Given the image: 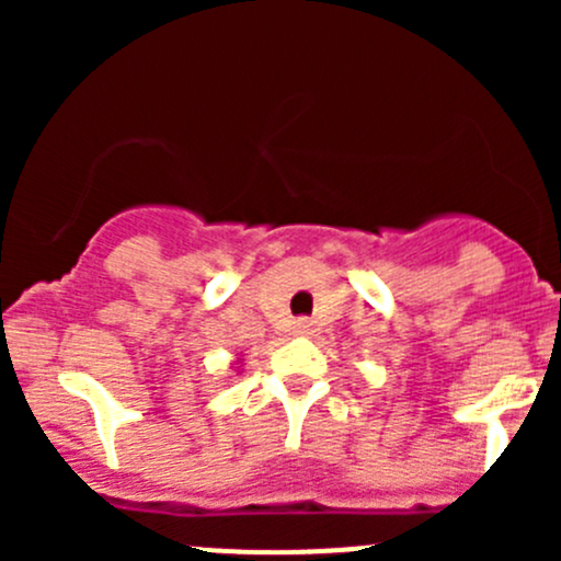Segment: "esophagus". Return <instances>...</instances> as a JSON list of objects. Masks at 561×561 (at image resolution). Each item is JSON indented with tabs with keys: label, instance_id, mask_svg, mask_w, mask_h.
Returning a JSON list of instances; mask_svg holds the SVG:
<instances>
[{
	"label": "esophagus",
	"instance_id": "obj_1",
	"mask_svg": "<svg viewBox=\"0 0 561 561\" xmlns=\"http://www.w3.org/2000/svg\"><path fill=\"white\" fill-rule=\"evenodd\" d=\"M293 331H296L298 336H312L314 328H312V322H309V320H298L296 325H293Z\"/></svg>",
	"mask_w": 561,
	"mask_h": 561
}]
</instances>
